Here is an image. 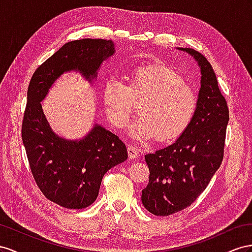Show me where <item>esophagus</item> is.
Instances as JSON below:
<instances>
[{
    "label": "esophagus",
    "instance_id": "34e87169",
    "mask_svg": "<svg viewBox=\"0 0 252 252\" xmlns=\"http://www.w3.org/2000/svg\"><path fill=\"white\" fill-rule=\"evenodd\" d=\"M127 154H128V158L131 159H134V158H137L139 155V150L135 147H128L127 148Z\"/></svg>",
    "mask_w": 252,
    "mask_h": 252
}]
</instances>
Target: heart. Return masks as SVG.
<instances>
[{
    "label": "heart",
    "instance_id": "obj_1",
    "mask_svg": "<svg viewBox=\"0 0 252 252\" xmlns=\"http://www.w3.org/2000/svg\"><path fill=\"white\" fill-rule=\"evenodd\" d=\"M102 103L107 118L117 128L127 126L139 104V118L128 128L134 140L154 138L169 141L179 137L193 120L197 96L177 70L156 63L132 69L126 84L115 78L102 89Z\"/></svg>",
    "mask_w": 252,
    "mask_h": 252
}]
</instances>
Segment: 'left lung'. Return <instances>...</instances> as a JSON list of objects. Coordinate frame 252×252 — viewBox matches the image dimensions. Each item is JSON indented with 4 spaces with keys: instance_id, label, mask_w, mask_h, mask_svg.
Masks as SVG:
<instances>
[{
    "instance_id": "left-lung-1",
    "label": "left lung",
    "mask_w": 252,
    "mask_h": 252,
    "mask_svg": "<svg viewBox=\"0 0 252 252\" xmlns=\"http://www.w3.org/2000/svg\"><path fill=\"white\" fill-rule=\"evenodd\" d=\"M197 62V109L188 128L172 143L145 156L149 184L141 192L146 209L157 217L184 210L207 188L220 168L229 121L227 102L211 64L192 48L177 47Z\"/></svg>"
}]
</instances>
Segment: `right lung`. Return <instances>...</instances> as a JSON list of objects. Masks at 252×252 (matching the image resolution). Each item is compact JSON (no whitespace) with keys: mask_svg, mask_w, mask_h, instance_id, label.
Segmentation results:
<instances>
[{"mask_svg":"<svg viewBox=\"0 0 252 252\" xmlns=\"http://www.w3.org/2000/svg\"><path fill=\"white\" fill-rule=\"evenodd\" d=\"M114 54L112 40L67 42L37 68L28 86L22 140L32 173L45 197L67 209H83L95 202L103 175L126 160V148L98 124L80 139L61 137L50 127L42 101L65 73L76 71L93 85L103 61Z\"/></svg>","mask_w":252,"mask_h":252,"instance_id":"add662e5","label":"right lung"}]
</instances>
